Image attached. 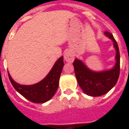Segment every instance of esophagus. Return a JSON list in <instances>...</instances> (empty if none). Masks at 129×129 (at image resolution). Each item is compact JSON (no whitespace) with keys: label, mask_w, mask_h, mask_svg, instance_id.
Here are the masks:
<instances>
[{"label":"esophagus","mask_w":129,"mask_h":129,"mask_svg":"<svg viewBox=\"0 0 129 129\" xmlns=\"http://www.w3.org/2000/svg\"><path fill=\"white\" fill-rule=\"evenodd\" d=\"M64 59L67 62L72 63L74 61V59H75V57H74L73 52H70V51H67L64 54Z\"/></svg>","instance_id":"obj_1"}]
</instances>
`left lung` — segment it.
<instances>
[{
  "mask_svg": "<svg viewBox=\"0 0 129 129\" xmlns=\"http://www.w3.org/2000/svg\"><path fill=\"white\" fill-rule=\"evenodd\" d=\"M106 36L113 41L116 50V63L112 69L102 72H93L88 69L83 62L75 59L73 66L76 78L79 86L86 95L97 97L107 93L116 84L120 71V56L118 45L113 34L106 31Z\"/></svg>",
  "mask_w": 129,
  "mask_h": 129,
  "instance_id": "8db88e82",
  "label": "left lung"
}]
</instances>
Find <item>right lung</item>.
Returning a JSON list of instances; mask_svg holds the SVG:
<instances>
[{
  "instance_id": "add662e5",
  "label": "right lung",
  "mask_w": 129,
  "mask_h": 129,
  "mask_svg": "<svg viewBox=\"0 0 129 129\" xmlns=\"http://www.w3.org/2000/svg\"><path fill=\"white\" fill-rule=\"evenodd\" d=\"M63 56L60 57L45 78L34 85H21L14 81L8 73L14 88L21 95L34 103H45L53 97L59 86L60 75L63 67Z\"/></svg>"
}]
</instances>
